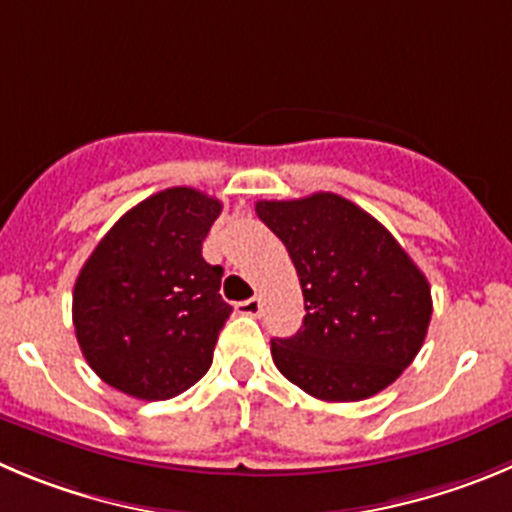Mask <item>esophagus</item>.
I'll list each match as a JSON object with an SVG mask.
<instances>
[{"label":"esophagus","mask_w":512,"mask_h":512,"mask_svg":"<svg viewBox=\"0 0 512 512\" xmlns=\"http://www.w3.org/2000/svg\"><path fill=\"white\" fill-rule=\"evenodd\" d=\"M237 313L252 315V318H257V315L262 313V300H260V298L242 300V303H237Z\"/></svg>","instance_id":"obj_1"}]
</instances>
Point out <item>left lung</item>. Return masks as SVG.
Here are the masks:
<instances>
[{"label":"left lung","instance_id":"1","mask_svg":"<svg viewBox=\"0 0 512 512\" xmlns=\"http://www.w3.org/2000/svg\"><path fill=\"white\" fill-rule=\"evenodd\" d=\"M255 212L298 270L303 326L272 338V361L305 394L361 401L414 361L432 318L424 272L389 229L348 199L318 191Z\"/></svg>","mask_w":512,"mask_h":512}]
</instances>
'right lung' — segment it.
Masks as SVG:
<instances>
[{
  "mask_svg": "<svg viewBox=\"0 0 512 512\" xmlns=\"http://www.w3.org/2000/svg\"><path fill=\"white\" fill-rule=\"evenodd\" d=\"M222 202L171 186L128 209L85 260L73 290V323L90 369L146 401L171 399L212 366L232 305L222 267L202 242Z\"/></svg>",
  "mask_w": 512,
  "mask_h": 512,
  "instance_id": "1",
  "label": "right lung"
}]
</instances>
